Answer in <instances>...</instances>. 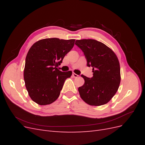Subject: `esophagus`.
I'll return each mask as SVG.
<instances>
[{
	"mask_svg": "<svg viewBox=\"0 0 145 145\" xmlns=\"http://www.w3.org/2000/svg\"><path fill=\"white\" fill-rule=\"evenodd\" d=\"M72 76H73L74 77L77 78V77H78V75H77V74H75V73H72Z\"/></svg>",
	"mask_w": 145,
	"mask_h": 145,
	"instance_id": "34e87169",
	"label": "esophagus"
}]
</instances>
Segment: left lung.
<instances>
[{"label":"left lung","instance_id":"left-lung-1","mask_svg":"<svg viewBox=\"0 0 145 145\" xmlns=\"http://www.w3.org/2000/svg\"><path fill=\"white\" fill-rule=\"evenodd\" d=\"M75 44L82 50L88 67L93 68V76L82 75L85 83L78 88L82 100L91 106L107 103L116 94L120 83L119 61L111 48L94 39L77 40Z\"/></svg>","mask_w":145,"mask_h":145}]
</instances>
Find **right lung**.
<instances>
[{
    "mask_svg": "<svg viewBox=\"0 0 145 145\" xmlns=\"http://www.w3.org/2000/svg\"><path fill=\"white\" fill-rule=\"evenodd\" d=\"M75 39H44L34 43L25 59L24 77L28 94L40 105L53 103L60 93L65 80L72 71L62 72L56 67L71 50Z\"/></svg>",
    "mask_w": 145,
    "mask_h": 145,
    "instance_id": "add662e5",
    "label": "right lung"
}]
</instances>
